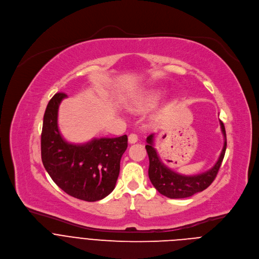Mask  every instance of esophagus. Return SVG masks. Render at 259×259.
<instances>
[{
  "mask_svg": "<svg viewBox=\"0 0 259 259\" xmlns=\"http://www.w3.org/2000/svg\"><path fill=\"white\" fill-rule=\"evenodd\" d=\"M137 140H138V136H137L135 133H131V134L128 136V141H129V143H135Z\"/></svg>",
  "mask_w": 259,
  "mask_h": 259,
  "instance_id": "obj_1",
  "label": "esophagus"
}]
</instances>
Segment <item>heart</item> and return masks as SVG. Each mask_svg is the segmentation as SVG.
Here are the masks:
<instances>
[{"label":"heart","mask_w":259,"mask_h":259,"mask_svg":"<svg viewBox=\"0 0 259 259\" xmlns=\"http://www.w3.org/2000/svg\"><path fill=\"white\" fill-rule=\"evenodd\" d=\"M161 97H162V93L160 91L150 92L149 94H146L143 97H141L134 104V107H136L137 109H145V108L153 107L159 102Z\"/></svg>","instance_id":"heart-1"}]
</instances>
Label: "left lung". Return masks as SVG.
<instances>
[{"label":"left lung","mask_w":259,"mask_h":259,"mask_svg":"<svg viewBox=\"0 0 259 259\" xmlns=\"http://www.w3.org/2000/svg\"><path fill=\"white\" fill-rule=\"evenodd\" d=\"M220 122L221 132L224 134L225 143L223 151L215 165L206 172L197 175H181L168 168L160 159L154 147V134L147 136L145 149L150 159L149 177L155 189L163 196L170 199H183L206 190L215 179L223 163L227 150V134L224 123Z\"/></svg>","instance_id":"8db88e82"}]
</instances>
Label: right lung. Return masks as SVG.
<instances>
[{"instance_id": "1", "label": "right lung", "mask_w": 259, "mask_h": 259, "mask_svg": "<svg viewBox=\"0 0 259 259\" xmlns=\"http://www.w3.org/2000/svg\"><path fill=\"white\" fill-rule=\"evenodd\" d=\"M66 96L56 93L46 107L41 135L42 162L52 180L67 195L87 202L99 201L116 187L128 138L127 135L94 138L83 144L65 141L57 117L59 104Z\"/></svg>"}]
</instances>
